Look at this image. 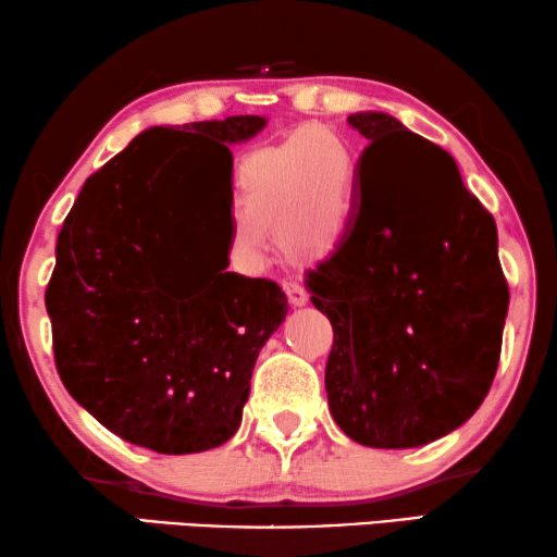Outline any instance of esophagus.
<instances>
[{"label":"esophagus","mask_w":557,"mask_h":557,"mask_svg":"<svg viewBox=\"0 0 557 557\" xmlns=\"http://www.w3.org/2000/svg\"><path fill=\"white\" fill-rule=\"evenodd\" d=\"M284 290H286L290 306H306L308 304L306 288L300 286V284H296V281H284Z\"/></svg>","instance_id":"obj_1"}]
</instances>
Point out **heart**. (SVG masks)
Returning <instances> with one entry per match:
<instances>
[{
	"instance_id": "heart-1",
	"label": "heart",
	"mask_w": 557,
	"mask_h": 557,
	"mask_svg": "<svg viewBox=\"0 0 557 557\" xmlns=\"http://www.w3.org/2000/svg\"><path fill=\"white\" fill-rule=\"evenodd\" d=\"M355 175L352 148L327 125H308L294 138L249 152L236 168L234 249L259 261L267 249L263 232L273 230L286 259H327L348 234Z\"/></svg>"
}]
</instances>
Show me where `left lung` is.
I'll use <instances>...</instances> for the list:
<instances>
[{"mask_svg":"<svg viewBox=\"0 0 557 557\" xmlns=\"http://www.w3.org/2000/svg\"><path fill=\"white\" fill-rule=\"evenodd\" d=\"M368 148L348 239L308 273L333 325L331 414L352 442L412 449L461 426L494 382L508 313L496 222L449 152L387 113H352Z\"/></svg>","mask_w":557,"mask_h":557,"instance_id":"obj_1","label":"left lung"}]
</instances>
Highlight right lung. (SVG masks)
I'll return each instance as SVG.
<instances>
[{"mask_svg": "<svg viewBox=\"0 0 557 557\" xmlns=\"http://www.w3.org/2000/svg\"><path fill=\"white\" fill-rule=\"evenodd\" d=\"M263 125L261 115H232L150 127L86 180L61 226L47 288L57 370L69 395L125 442L197 454L239 430L286 294L226 271L230 249L212 269L180 242L187 205L170 154L199 135L232 175L230 145Z\"/></svg>", "mask_w": 557, "mask_h": 557, "instance_id": "1", "label": "right lung"}]
</instances>
